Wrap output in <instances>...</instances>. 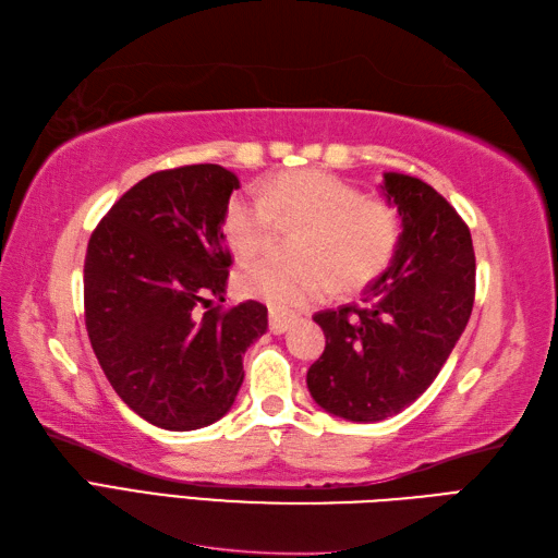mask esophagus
<instances>
[{"mask_svg": "<svg viewBox=\"0 0 558 558\" xmlns=\"http://www.w3.org/2000/svg\"><path fill=\"white\" fill-rule=\"evenodd\" d=\"M293 326V317H287V315H279V312L271 310L269 312V331L271 333H287Z\"/></svg>", "mask_w": 558, "mask_h": 558, "instance_id": "34e87169", "label": "esophagus"}]
</instances>
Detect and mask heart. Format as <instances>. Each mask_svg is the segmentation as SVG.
<instances>
[{
  "instance_id": "heart-1",
  "label": "heart",
  "mask_w": 558,
  "mask_h": 558,
  "mask_svg": "<svg viewBox=\"0 0 558 558\" xmlns=\"http://www.w3.org/2000/svg\"><path fill=\"white\" fill-rule=\"evenodd\" d=\"M277 225L301 227L293 239L298 260H260L239 275V291L275 312L319 303L331 287L343 293L369 287L396 260L402 234L390 201L362 196L324 170L281 172L257 184V194L232 196L222 236L239 260H251L269 246Z\"/></svg>"
}]
</instances>
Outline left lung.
Masks as SVG:
<instances>
[{
	"label": "left lung",
	"instance_id": "obj_1",
	"mask_svg": "<svg viewBox=\"0 0 558 558\" xmlns=\"http://www.w3.org/2000/svg\"><path fill=\"white\" fill-rule=\"evenodd\" d=\"M384 196L400 213L396 260L364 291L362 303L317 312L326 336L307 369V388L329 414L384 421L436 381L475 295L471 232L430 184L386 172Z\"/></svg>",
	"mask_w": 558,
	"mask_h": 558
}]
</instances>
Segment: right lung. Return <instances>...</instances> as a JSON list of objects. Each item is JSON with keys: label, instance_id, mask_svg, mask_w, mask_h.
<instances>
[{"label": "right lung", "instance_id": "right-lung-1", "mask_svg": "<svg viewBox=\"0 0 558 558\" xmlns=\"http://www.w3.org/2000/svg\"><path fill=\"white\" fill-rule=\"evenodd\" d=\"M234 189L239 177L213 162L154 172L87 243L92 350L118 398L158 428L196 430L232 410L243 352L267 331L263 303L210 307L225 303L222 215Z\"/></svg>", "mask_w": 558, "mask_h": 558}]
</instances>
